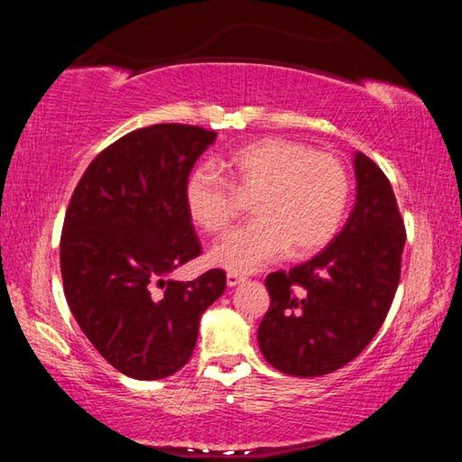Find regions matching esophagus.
I'll return each mask as SVG.
<instances>
[{"instance_id":"esophagus-1","label":"esophagus","mask_w":462,"mask_h":462,"mask_svg":"<svg viewBox=\"0 0 462 462\" xmlns=\"http://www.w3.org/2000/svg\"><path fill=\"white\" fill-rule=\"evenodd\" d=\"M246 281L245 275H238V273H228V277H226V283H228V287H238Z\"/></svg>"}]
</instances>
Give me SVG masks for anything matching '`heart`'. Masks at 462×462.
I'll use <instances>...</instances> for the list:
<instances>
[{
    "mask_svg": "<svg viewBox=\"0 0 462 462\" xmlns=\"http://www.w3.org/2000/svg\"><path fill=\"white\" fill-rule=\"evenodd\" d=\"M217 171L199 167L185 181V208L195 226L220 234L238 214L236 191L254 198L259 217L209 250V261L230 273H254L293 250L324 248L338 232L348 203V175L328 152L285 138H263L232 151Z\"/></svg>",
    "mask_w": 462,
    "mask_h": 462,
    "instance_id": "obj_1",
    "label": "heart"
}]
</instances>
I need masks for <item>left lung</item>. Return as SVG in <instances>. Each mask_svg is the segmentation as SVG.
I'll return each mask as SVG.
<instances>
[{
  "instance_id": "1",
  "label": "left lung",
  "mask_w": 462,
  "mask_h": 462,
  "mask_svg": "<svg viewBox=\"0 0 462 462\" xmlns=\"http://www.w3.org/2000/svg\"><path fill=\"white\" fill-rule=\"evenodd\" d=\"M356 201L314 259L264 279L271 308L259 348L277 371L319 377L340 369L379 332L400 283L405 228L393 189L363 152L353 159Z\"/></svg>"
}]
</instances>
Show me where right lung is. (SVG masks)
Returning <instances> with one entry per match:
<instances>
[{"label":"right lung","mask_w":462,"mask_h":462,"mask_svg":"<svg viewBox=\"0 0 462 462\" xmlns=\"http://www.w3.org/2000/svg\"><path fill=\"white\" fill-rule=\"evenodd\" d=\"M216 136L185 124L130 132L93 159L69 203L60 236L67 303L97 353L132 379H165L185 366L201 314L226 289L220 269L169 279L201 253L183 191Z\"/></svg>","instance_id":"1"}]
</instances>
